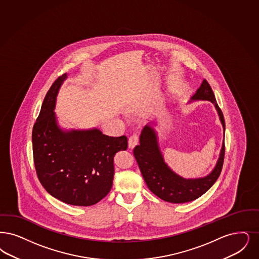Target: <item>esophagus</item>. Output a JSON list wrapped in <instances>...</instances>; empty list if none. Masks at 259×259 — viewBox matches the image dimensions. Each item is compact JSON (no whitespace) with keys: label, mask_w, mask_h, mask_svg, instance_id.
I'll use <instances>...</instances> for the list:
<instances>
[{"label":"esophagus","mask_w":259,"mask_h":259,"mask_svg":"<svg viewBox=\"0 0 259 259\" xmlns=\"http://www.w3.org/2000/svg\"><path fill=\"white\" fill-rule=\"evenodd\" d=\"M138 143H139V137H138V135H133V136H131V137L129 138V142H128V146H129V148L133 149L135 146L138 145Z\"/></svg>","instance_id":"1"}]
</instances>
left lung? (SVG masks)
<instances>
[{"label": "left lung", "mask_w": 259, "mask_h": 259, "mask_svg": "<svg viewBox=\"0 0 259 259\" xmlns=\"http://www.w3.org/2000/svg\"><path fill=\"white\" fill-rule=\"evenodd\" d=\"M197 100H207L215 105L225 133L224 114L206 80H203L196 93L191 97V101ZM134 156L146 185L154 195L167 202L184 203L201 197L217 181L224 164L225 142L213 170L208 176L199 178H183L166 165L158 145L157 133L150 124L145 125L143 129L140 136V145L134 148Z\"/></svg>", "instance_id": "obj_1"}]
</instances>
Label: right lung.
<instances>
[{
    "label": "right lung",
    "mask_w": 259,
    "mask_h": 259,
    "mask_svg": "<svg viewBox=\"0 0 259 259\" xmlns=\"http://www.w3.org/2000/svg\"><path fill=\"white\" fill-rule=\"evenodd\" d=\"M67 75L59 77L46 94L32 128V152L44 189L62 202L91 206L106 197L114 179V156L126 150L127 138L109 137L99 129L62 130L54 112L59 90Z\"/></svg>",
    "instance_id": "right-lung-1"
}]
</instances>
